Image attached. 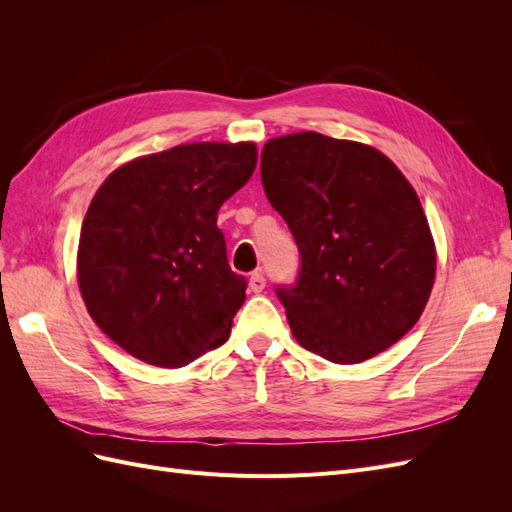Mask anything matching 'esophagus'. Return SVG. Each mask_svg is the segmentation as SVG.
I'll list each match as a JSON object with an SVG mask.
<instances>
[{
	"instance_id": "34e87169",
	"label": "esophagus",
	"mask_w": 512,
	"mask_h": 512,
	"mask_svg": "<svg viewBox=\"0 0 512 512\" xmlns=\"http://www.w3.org/2000/svg\"><path fill=\"white\" fill-rule=\"evenodd\" d=\"M265 286H267V282H265V277H262L260 271H256V273L250 275V290H252L254 294L265 290Z\"/></svg>"
}]
</instances>
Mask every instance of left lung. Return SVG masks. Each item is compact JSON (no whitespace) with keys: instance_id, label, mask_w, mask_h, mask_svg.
Listing matches in <instances>:
<instances>
[{"instance_id":"obj_1","label":"left lung","mask_w":512,"mask_h":512,"mask_svg":"<svg viewBox=\"0 0 512 512\" xmlns=\"http://www.w3.org/2000/svg\"><path fill=\"white\" fill-rule=\"evenodd\" d=\"M260 177L301 252L297 286L277 288L297 342L363 363L421 318L436 243L404 173L376 147L318 132L271 138Z\"/></svg>"}]
</instances>
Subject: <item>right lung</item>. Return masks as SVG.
<instances>
[{
	"instance_id": "obj_1",
	"label": "right lung",
	"mask_w": 512,
	"mask_h": 512,
	"mask_svg": "<svg viewBox=\"0 0 512 512\" xmlns=\"http://www.w3.org/2000/svg\"><path fill=\"white\" fill-rule=\"evenodd\" d=\"M254 143H188L104 179L81 228L76 277L89 316L149 365L222 346L247 282L232 273L218 211L250 181Z\"/></svg>"
}]
</instances>
